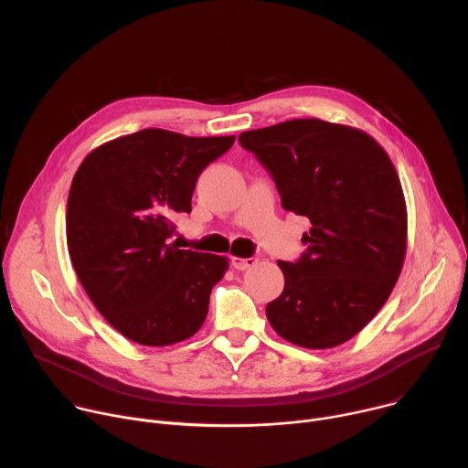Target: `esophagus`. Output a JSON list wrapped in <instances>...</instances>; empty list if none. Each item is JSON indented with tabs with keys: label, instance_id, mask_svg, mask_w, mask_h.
<instances>
[{
	"label": "esophagus",
	"instance_id": "1",
	"mask_svg": "<svg viewBox=\"0 0 468 468\" xmlns=\"http://www.w3.org/2000/svg\"><path fill=\"white\" fill-rule=\"evenodd\" d=\"M255 262H257V259H253V257H231V264L237 271H248Z\"/></svg>",
	"mask_w": 468,
	"mask_h": 468
}]
</instances>
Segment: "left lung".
I'll return each instance as SVG.
<instances>
[{
    "instance_id": "8db88e82",
    "label": "left lung",
    "mask_w": 468,
    "mask_h": 468,
    "mask_svg": "<svg viewBox=\"0 0 468 468\" xmlns=\"http://www.w3.org/2000/svg\"><path fill=\"white\" fill-rule=\"evenodd\" d=\"M271 172L285 211L307 217V250L278 261L283 292L266 318L285 341L324 350L350 341L392 292L408 248V209L387 152L365 131L298 118L240 133Z\"/></svg>"
}]
</instances>
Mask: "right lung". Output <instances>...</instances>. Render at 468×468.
<instances>
[{
    "mask_svg": "<svg viewBox=\"0 0 468 468\" xmlns=\"http://www.w3.org/2000/svg\"><path fill=\"white\" fill-rule=\"evenodd\" d=\"M233 143L150 127L80 165L66 206L69 253L96 309L129 341L168 346L202 327L229 262L168 239L172 218L192 209L197 176Z\"/></svg>",
    "mask_w": 468,
    "mask_h": 468,
    "instance_id": "right-lung-1",
    "label": "right lung"
}]
</instances>
